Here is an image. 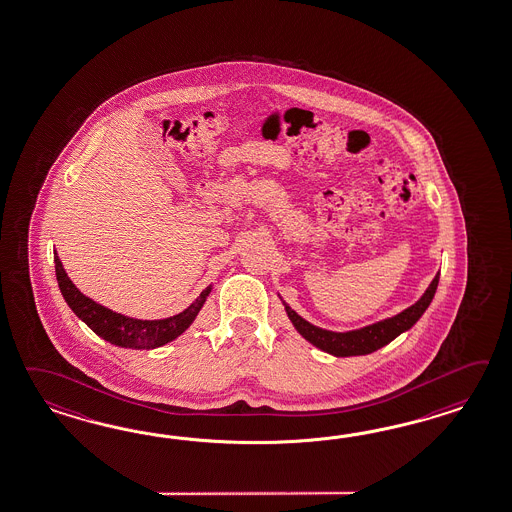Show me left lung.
Masks as SVG:
<instances>
[{
  "instance_id": "8db88e82",
  "label": "left lung",
  "mask_w": 512,
  "mask_h": 512,
  "mask_svg": "<svg viewBox=\"0 0 512 512\" xmlns=\"http://www.w3.org/2000/svg\"><path fill=\"white\" fill-rule=\"evenodd\" d=\"M438 275L431 281V285L427 287L424 296L411 305L409 309L399 312L392 318L381 320L377 324L366 325L362 329L348 331V333H335V331H327L322 327L309 324L307 320H303L298 312L290 309L287 303L285 311H287L290 322L298 329L301 337L309 340L312 346L322 349L325 353H331L335 357H353V355H368L372 351H377L383 346H387L388 342H392L394 338L401 335L403 331L411 329L412 325L420 320V316L424 314L425 309L429 307V303L433 301V296L437 292Z\"/></svg>"
}]
</instances>
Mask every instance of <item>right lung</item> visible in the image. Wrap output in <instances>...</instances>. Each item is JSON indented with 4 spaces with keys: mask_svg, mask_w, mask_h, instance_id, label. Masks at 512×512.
<instances>
[{
    "mask_svg": "<svg viewBox=\"0 0 512 512\" xmlns=\"http://www.w3.org/2000/svg\"><path fill=\"white\" fill-rule=\"evenodd\" d=\"M53 261H55V274H57L59 288H61V294H63L64 301L68 303V307L98 337L111 342L114 346H120V348L153 349L172 342L174 338L187 331L190 324L194 322V318L198 316V312L201 311L207 296L211 294V287L205 288L201 292L200 298L194 301L188 309L175 314V316H170V318L137 320V318H129L124 314L111 311L100 303L90 300L85 294H81L64 272L63 262L59 259L57 251L53 255Z\"/></svg>",
    "mask_w": 512,
    "mask_h": 512,
    "instance_id": "obj_1",
    "label": "right lung"
}]
</instances>
